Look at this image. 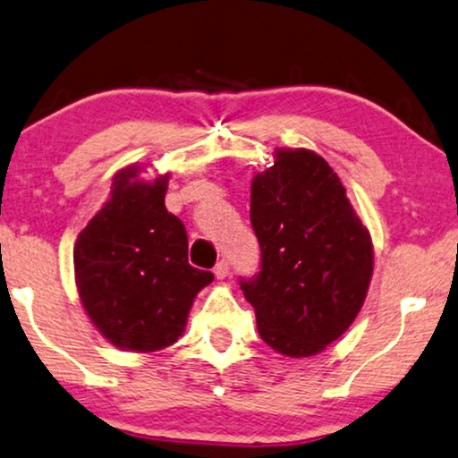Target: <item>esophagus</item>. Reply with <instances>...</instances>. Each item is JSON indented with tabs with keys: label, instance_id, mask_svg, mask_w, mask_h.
Instances as JSON below:
<instances>
[{
	"label": "esophagus",
	"instance_id": "1",
	"mask_svg": "<svg viewBox=\"0 0 458 458\" xmlns=\"http://www.w3.org/2000/svg\"><path fill=\"white\" fill-rule=\"evenodd\" d=\"M215 276H216V280H225V277L229 276V263H227V260H218V263L215 265Z\"/></svg>",
	"mask_w": 458,
	"mask_h": 458
}]
</instances>
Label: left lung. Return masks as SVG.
<instances>
[{
    "label": "left lung",
    "instance_id": "1",
    "mask_svg": "<svg viewBox=\"0 0 458 458\" xmlns=\"http://www.w3.org/2000/svg\"><path fill=\"white\" fill-rule=\"evenodd\" d=\"M250 223L260 271L240 280L259 335L288 358H307L353 324L372 277V240L341 178L309 149H276L252 178Z\"/></svg>",
    "mask_w": 458,
    "mask_h": 458
}]
</instances>
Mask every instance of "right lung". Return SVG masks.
I'll list each match as a JSON object with an SVG mask.
<instances>
[{
    "label": "right lung",
    "mask_w": 458,
    "mask_h": 458,
    "mask_svg": "<svg viewBox=\"0 0 458 458\" xmlns=\"http://www.w3.org/2000/svg\"><path fill=\"white\" fill-rule=\"evenodd\" d=\"M139 165L113 176L111 198L73 248L88 318L115 347L149 353L182 335L193 299L215 276L187 260V231L165 210L168 174L139 181Z\"/></svg>",
    "instance_id": "1"
}]
</instances>
